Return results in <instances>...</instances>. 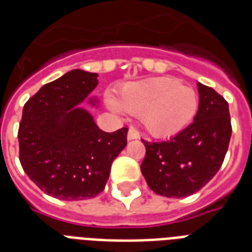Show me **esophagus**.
Instances as JSON below:
<instances>
[{"mask_svg":"<svg viewBox=\"0 0 252 252\" xmlns=\"http://www.w3.org/2000/svg\"><path fill=\"white\" fill-rule=\"evenodd\" d=\"M140 137V134H138V132L136 129H133V128H129V130H128V134H126V138L128 140H137V138Z\"/></svg>","mask_w":252,"mask_h":252,"instance_id":"1","label":"esophagus"}]
</instances>
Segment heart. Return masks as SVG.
Returning a JSON list of instances; mask_svg holds the SVG:
<instances>
[{"mask_svg": "<svg viewBox=\"0 0 252 252\" xmlns=\"http://www.w3.org/2000/svg\"><path fill=\"white\" fill-rule=\"evenodd\" d=\"M108 108L140 115L142 126L154 137H171L187 128L197 112V95L175 78L157 77L130 82L119 99L107 95Z\"/></svg>", "mask_w": 252, "mask_h": 252, "instance_id": "heart-1", "label": "heart"}]
</instances>
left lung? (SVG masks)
Listing matches in <instances>:
<instances>
[{
    "mask_svg": "<svg viewBox=\"0 0 252 252\" xmlns=\"http://www.w3.org/2000/svg\"><path fill=\"white\" fill-rule=\"evenodd\" d=\"M199 110L193 123L166 141H145L141 172L149 188L166 197L195 193L217 174L231 137L229 104L197 82Z\"/></svg>",
    "mask_w": 252,
    "mask_h": 252,
    "instance_id": "obj_1",
    "label": "left lung"
}]
</instances>
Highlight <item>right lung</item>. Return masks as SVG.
<instances>
[{
  "label": "right lung",
  "instance_id": "add662e5",
  "mask_svg": "<svg viewBox=\"0 0 252 252\" xmlns=\"http://www.w3.org/2000/svg\"><path fill=\"white\" fill-rule=\"evenodd\" d=\"M96 85V73L74 69L44 85L23 107L19 161L30 179L56 199L99 195L112 162L126 145L128 128L103 132L80 107ZM89 103L96 106L98 100L91 96Z\"/></svg>",
  "mask_w": 252,
  "mask_h": 252
}]
</instances>
